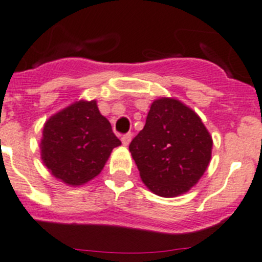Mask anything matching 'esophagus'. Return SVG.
<instances>
[{
	"label": "esophagus",
	"instance_id": "esophagus-1",
	"mask_svg": "<svg viewBox=\"0 0 262 262\" xmlns=\"http://www.w3.org/2000/svg\"><path fill=\"white\" fill-rule=\"evenodd\" d=\"M130 141H132V134L130 133H126V134H124L123 137H121V142H123L124 146H128V144L130 143Z\"/></svg>",
	"mask_w": 262,
	"mask_h": 262
}]
</instances>
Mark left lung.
Wrapping results in <instances>:
<instances>
[{"label": "left lung", "mask_w": 262, "mask_h": 262, "mask_svg": "<svg viewBox=\"0 0 262 262\" xmlns=\"http://www.w3.org/2000/svg\"><path fill=\"white\" fill-rule=\"evenodd\" d=\"M212 138L192 108L179 100L154 101L144 128L129 144L142 180L161 197H177L197 184L211 160Z\"/></svg>", "instance_id": "obj_1"}]
</instances>
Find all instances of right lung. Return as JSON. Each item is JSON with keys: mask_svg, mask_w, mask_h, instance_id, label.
Masks as SVG:
<instances>
[{"mask_svg": "<svg viewBox=\"0 0 262 262\" xmlns=\"http://www.w3.org/2000/svg\"><path fill=\"white\" fill-rule=\"evenodd\" d=\"M120 144L97 102L82 100L46 121L40 157L53 177L77 187L97 177Z\"/></svg>", "mask_w": 262, "mask_h": 262, "instance_id": "obj_1", "label": "right lung"}]
</instances>
